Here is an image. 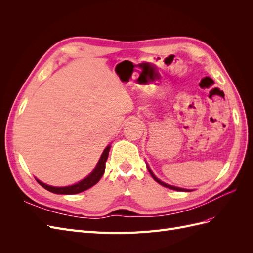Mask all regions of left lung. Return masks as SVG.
Listing matches in <instances>:
<instances>
[{
	"label": "left lung",
	"mask_w": 253,
	"mask_h": 253,
	"mask_svg": "<svg viewBox=\"0 0 253 253\" xmlns=\"http://www.w3.org/2000/svg\"><path fill=\"white\" fill-rule=\"evenodd\" d=\"M147 168H148V170H149V172H150V174H151V176L153 178H154V180L156 181V182H158L159 185H162V186H164V187H166V188H169V189H171V190H175V191H182V192H191V191H193V190H189V189H182V188H178V187H175V186H171V185H168V183H166V182H164V181H162L160 179H158L156 176L154 175V173L152 172V170L150 169V167H149V165L147 164Z\"/></svg>",
	"instance_id": "1"
}]
</instances>
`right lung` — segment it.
<instances>
[{
  "mask_svg": "<svg viewBox=\"0 0 253 253\" xmlns=\"http://www.w3.org/2000/svg\"><path fill=\"white\" fill-rule=\"evenodd\" d=\"M110 149H111V145H108V147L103 150L102 154L100 156V159H99V162L97 163L95 169L91 171L85 178H83L82 180L78 181L77 183H74V185L66 186V187H53V186L46 185V183L42 182L38 178H36V180L39 182L44 189H46L47 191H49V192H52L55 194L71 195V194L81 193V192H83V191H85L93 186H95L96 183L102 177V175L105 171V163L109 157Z\"/></svg>",
  "mask_w": 253,
  "mask_h": 253,
  "instance_id": "obj_1",
  "label": "right lung"
}]
</instances>
